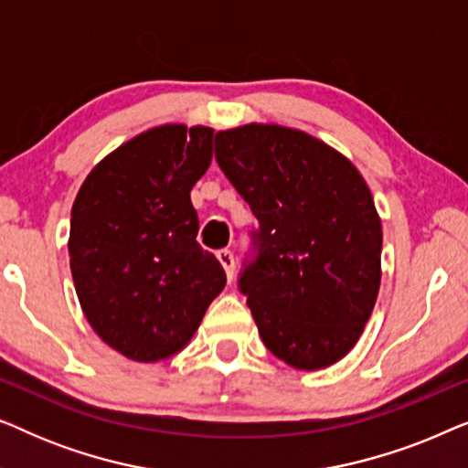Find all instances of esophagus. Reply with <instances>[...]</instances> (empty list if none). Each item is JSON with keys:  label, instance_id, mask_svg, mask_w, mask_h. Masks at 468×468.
<instances>
[{"label": "esophagus", "instance_id": "obj_1", "mask_svg": "<svg viewBox=\"0 0 468 468\" xmlns=\"http://www.w3.org/2000/svg\"><path fill=\"white\" fill-rule=\"evenodd\" d=\"M217 260L221 261V266L226 268L228 279L232 281V277H234V271H236V260H234V253L229 251V249H221V251H217Z\"/></svg>", "mask_w": 468, "mask_h": 468}]
</instances>
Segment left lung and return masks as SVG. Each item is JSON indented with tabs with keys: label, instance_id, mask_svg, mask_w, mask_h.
<instances>
[{
	"label": "left lung",
	"instance_id": "obj_1",
	"mask_svg": "<svg viewBox=\"0 0 468 468\" xmlns=\"http://www.w3.org/2000/svg\"><path fill=\"white\" fill-rule=\"evenodd\" d=\"M215 155L260 221L239 287L271 354L319 370L349 354L381 285V219L343 153L274 123L219 132Z\"/></svg>",
	"mask_w": 468,
	"mask_h": 468
}]
</instances>
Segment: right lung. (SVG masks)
<instances>
[{"instance_id":"obj_1","label":"right lung","mask_w":468,"mask_h":468,"mask_svg":"<svg viewBox=\"0 0 468 468\" xmlns=\"http://www.w3.org/2000/svg\"><path fill=\"white\" fill-rule=\"evenodd\" d=\"M213 127L165 123L117 146L89 172L69 219V268L87 322L133 362L191 341L226 287L197 245L191 189L213 159Z\"/></svg>"}]
</instances>
